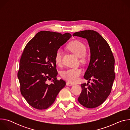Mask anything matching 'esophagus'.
Listing matches in <instances>:
<instances>
[{
    "label": "esophagus",
    "mask_w": 130,
    "mask_h": 130,
    "mask_svg": "<svg viewBox=\"0 0 130 130\" xmlns=\"http://www.w3.org/2000/svg\"><path fill=\"white\" fill-rule=\"evenodd\" d=\"M66 85H67V86H72V85H74V84H73V83H70V82H67V83H66Z\"/></svg>",
    "instance_id": "obj_1"
}]
</instances>
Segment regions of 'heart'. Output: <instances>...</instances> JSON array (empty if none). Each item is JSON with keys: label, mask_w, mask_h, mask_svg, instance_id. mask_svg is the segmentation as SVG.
<instances>
[{"label": "heart", "mask_w": 130, "mask_h": 130, "mask_svg": "<svg viewBox=\"0 0 130 130\" xmlns=\"http://www.w3.org/2000/svg\"><path fill=\"white\" fill-rule=\"evenodd\" d=\"M67 48L78 58L83 57L85 54L86 50L85 45L78 41H74L70 42L68 45ZM62 53V50L60 48L57 50L55 54V62L58 65L61 64ZM82 73V70L81 68H68L62 72L61 76L63 79L70 82L75 83L79 81Z\"/></svg>", "instance_id": "1"}]
</instances>
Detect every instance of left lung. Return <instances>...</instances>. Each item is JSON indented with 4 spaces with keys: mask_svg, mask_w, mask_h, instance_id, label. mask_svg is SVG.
Instances as JSON below:
<instances>
[{
    "mask_svg": "<svg viewBox=\"0 0 130 130\" xmlns=\"http://www.w3.org/2000/svg\"><path fill=\"white\" fill-rule=\"evenodd\" d=\"M72 35L85 39L88 43L90 61L84 78L93 81L90 85L81 84L82 90L78 100L84 107L95 108L102 104L110 93L115 78V59L108 43L97 32L88 30Z\"/></svg>",
    "mask_w": 130,
    "mask_h": 130,
    "instance_id": "1",
    "label": "left lung"
}]
</instances>
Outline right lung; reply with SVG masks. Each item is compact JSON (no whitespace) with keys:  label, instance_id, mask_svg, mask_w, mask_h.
Here are the masks:
<instances>
[{"label":"right lung","instance_id":"add662e5","mask_svg":"<svg viewBox=\"0 0 130 130\" xmlns=\"http://www.w3.org/2000/svg\"><path fill=\"white\" fill-rule=\"evenodd\" d=\"M69 33L43 31L26 45L20 62L17 77L21 92L27 102L38 109L48 108L54 102L65 82L57 80L58 71L55 54L71 38ZM47 79L53 83H46Z\"/></svg>","mask_w":130,"mask_h":130}]
</instances>
